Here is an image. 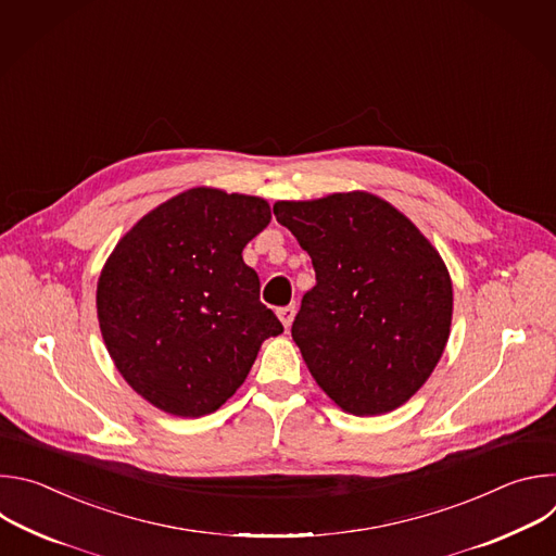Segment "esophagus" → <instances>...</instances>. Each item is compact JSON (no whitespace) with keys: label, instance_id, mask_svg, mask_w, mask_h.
I'll return each mask as SVG.
<instances>
[{"label":"esophagus","instance_id":"obj_1","mask_svg":"<svg viewBox=\"0 0 556 556\" xmlns=\"http://www.w3.org/2000/svg\"><path fill=\"white\" fill-rule=\"evenodd\" d=\"M294 314H296V307H294V305H283V307H279V309H277V316L281 319V324H283V328H286V330L292 326V321H294Z\"/></svg>","mask_w":556,"mask_h":556}]
</instances>
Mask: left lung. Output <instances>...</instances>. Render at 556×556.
<instances>
[{
    "instance_id": "8db88e82",
    "label": "left lung",
    "mask_w": 556,
    "mask_h": 556,
    "mask_svg": "<svg viewBox=\"0 0 556 556\" xmlns=\"http://www.w3.org/2000/svg\"><path fill=\"white\" fill-rule=\"evenodd\" d=\"M273 211L316 275L292 324L309 374L348 414L399 409L448 341L453 286L442 257L412 219L365 191Z\"/></svg>"
}]
</instances>
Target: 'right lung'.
Wrapping results in <instances>:
<instances>
[{
  "instance_id": "add662e5",
  "label": "right lung",
  "mask_w": 556,
  "mask_h": 556,
  "mask_svg": "<svg viewBox=\"0 0 556 556\" xmlns=\"http://www.w3.org/2000/svg\"><path fill=\"white\" fill-rule=\"evenodd\" d=\"M270 222L262 198L189 189L116 244L97 290L108 352L136 393L172 416L219 409L260 345L283 332L242 251Z\"/></svg>"
}]
</instances>
